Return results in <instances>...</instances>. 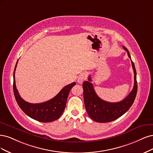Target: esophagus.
<instances>
[{
    "label": "esophagus",
    "instance_id": "34e87169",
    "mask_svg": "<svg viewBox=\"0 0 153 153\" xmlns=\"http://www.w3.org/2000/svg\"><path fill=\"white\" fill-rule=\"evenodd\" d=\"M87 78V74L85 72H82L81 74L79 76L77 79V82L79 84H82L84 81L86 80Z\"/></svg>",
    "mask_w": 153,
    "mask_h": 153
}]
</instances>
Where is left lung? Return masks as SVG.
Listing matches in <instances>:
<instances>
[{"instance_id": "1", "label": "left lung", "mask_w": 153, "mask_h": 153, "mask_svg": "<svg viewBox=\"0 0 153 153\" xmlns=\"http://www.w3.org/2000/svg\"><path fill=\"white\" fill-rule=\"evenodd\" d=\"M124 50L128 53V56L131 59L128 50L125 46ZM131 65L134 72V86L133 90L124 100L118 102H108L98 97L95 91L91 81V76L88 77V81L82 84L84 102L88 114L91 119L98 123H108L114 121L126 112L132 105L137 92V72L134 63Z\"/></svg>"}]
</instances>
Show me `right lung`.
<instances>
[{
	"instance_id": "1",
	"label": "right lung",
	"mask_w": 153,
	"mask_h": 153,
	"mask_svg": "<svg viewBox=\"0 0 153 153\" xmlns=\"http://www.w3.org/2000/svg\"><path fill=\"white\" fill-rule=\"evenodd\" d=\"M18 61L13 73V91L19 107L27 116L39 122L48 123L58 119L65 109L68 94L71 88L75 86L76 82H74L65 86L55 97L47 102L40 103H28L22 99L16 87L14 74Z\"/></svg>"
}]
</instances>
